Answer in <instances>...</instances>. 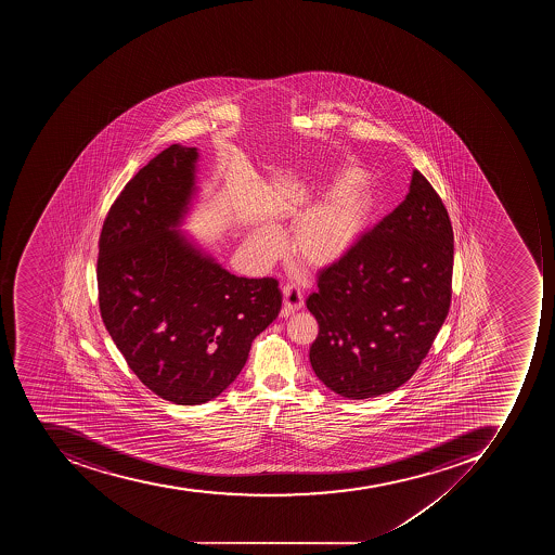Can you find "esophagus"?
<instances>
[{
    "label": "esophagus",
    "mask_w": 555,
    "mask_h": 555,
    "mask_svg": "<svg viewBox=\"0 0 555 555\" xmlns=\"http://www.w3.org/2000/svg\"><path fill=\"white\" fill-rule=\"evenodd\" d=\"M284 307L281 314L284 318H288L293 312L304 309V295H301L300 288L293 286V284H286L283 288Z\"/></svg>",
    "instance_id": "esophagus-1"
}]
</instances>
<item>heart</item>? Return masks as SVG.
<instances>
[{
	"label": "heart",
	"instance_id": "b5f03b06",
	"mask_svg": "<svg viewBox=\"0 0 555 555\" xmlns=\"http://www.w3.org/2000/svg\"><path fill=\"white\" fill-rule=\"evenodd\" d=\"M362 182L364 173L359 168H344L327 183L332 196L306 215H293L289 222L297 223L289 236V249L297 262L321 271L344 260L358 246L376 210L375 194ZM283 236L281 225L255 229L248 240L255 260L274 262L283 254Z\"/></svg>",
	"mask_w": 555,
	"mask_h": 555
}]
</instances>
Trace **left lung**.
<instances>
[{
	"label": "left lung",
	"instance_id": "1",
	"mask_svg": "<svg viewBox=\"0 0 555 555\" xmlns=\"http://www.w3.org/2000/svg\"><path fill=\"white\" fill-rule=\"evenodd\" d=\"M453 228L418 170L406 199L318 275L312 370L347 399L376 398L415 375L451 304Z\"/></svg>",
	"mask_w": 555,
	"mask_h": 555
}]
</instances>
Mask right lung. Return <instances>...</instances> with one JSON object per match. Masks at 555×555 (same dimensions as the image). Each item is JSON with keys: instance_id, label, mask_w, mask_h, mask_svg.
Masks as SVG:
<instances>
[{"instance_id": "add662e5", "label": "right lung", "mask_w": 555, "mask_h": 555, "mask_svg": "<svg viewBox=\"0 0 555 555\" xmlns=\"http://www.w3.org/2000/svg\"><path fill=\"white\" fill-rule=\"evenodd\" d=\"M196 147L173 144L125 185L102 225L99 307L139 380L166 401H211L278 318L274 278H237L179 232L196 191Z\"/></svg>"}]
</instances>
